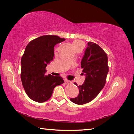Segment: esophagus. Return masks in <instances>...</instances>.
I'll use <instances>...</instances> for the list:
<instances>
[{
    "mask_svg": "<svg viewBox=\"0 0 134 134\" xmlns=\"http://www.w3.org/2000/svg\"><path fill=\"white\" fill-rule=\"evenodd\" d=\"M65 83H66V84H69V83H71V82H70V81L68 80L67 79H65Z\"/></svg>",
    "mask_w": 134,
    "mask_h": 134,
    "instance_id": "1",
    "label": "esophagus"
}]
</instances>
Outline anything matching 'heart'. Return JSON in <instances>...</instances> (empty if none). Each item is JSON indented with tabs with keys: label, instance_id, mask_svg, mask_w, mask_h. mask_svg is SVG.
<instances>
[{
	"label": "heart",
	"instance_id": "heart-1",
	"mask_svg": "<svg viewBox=\"0 0 134 134\" xmlns=\"http://www.w3.org/2000/svg\"><path fill=\"white\" fill-rule=\"evenodd\" d=\"M72 47H73V48H74V50H75L76 48H78L79 47L83 46V43L79 41H74L73 42H72Z\"/></svg>",
	"mask_w": 134,
	"mask_h": 134
}]
</instances>
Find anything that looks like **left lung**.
Masks as SVG:
<instances>
[{
  "label": "left lung",
  "mask_w": 134,
  "mask_h": 134,
  "mask_svg": "<svg viewBox=\"0 0 134 134\" xmlns=\"http://www.w3.org/2000/svg\"><path fill=\"white\" fill-rule=\"evenodd\" d=\"M81 61L82 74L86 76L79 88V94L70 100L77 104H84L94 99L104 87L108 72L107 55L98 44L88 42Z\"/></svg>",
  "instance_id": "8db88e82"
}]
</instances>
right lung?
Returning a JSON list of instances; mask_svg holds the SVG:
<instances>
[{
  "instance_id": "right-lung-1",
  "label": "right lung",
  "mask_w": 134,
  "mask_h": 134,
  "mask_svg": "<svg viewBox=\"0 0 134 134\" xmlns=\"http://www.w3.org/2000/svg\"><path fill=\"white\" fill-rule=\"evenodd\" d=\"M65 39L54 35L42 36L26 46L21 59V78L28 96L41 103L50 99L54 88L62 84L61 76L46 75V67L53 60L54 46Z\"/></svg>"
}]
</instances>
